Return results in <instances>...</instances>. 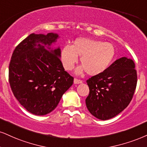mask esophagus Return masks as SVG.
I'll list each match as a JSON object with an SVG mask.
<instances>
[{"mask_svg": "<svg viewBox=\"0 0 147 147\" xmlns=\"http://www.w3.org/2000/svg\"><path fill=\"white\" fill-rule=\"evenodd\" d=\"M82 82V80H78L76 78H75L74 80V83L75 84H81V83Z\"/></svg>", "mask_w": 147, "mask_h": 147, "instance_id": "obj_1", "label": "esophagus"}]
</instances>
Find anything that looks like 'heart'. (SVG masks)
Masks as SVG:
<instances>
[{
	"label": "heart",
	"instance_id": "1",
	"mask_svg": "<svg viewBox=\"0 0 147 147\" xmlns=\"http://www.w3.org/2000/svg\"><path fill=\"white\" fill-rule=\"evenodd\" d=\"M80 57L82 65L76 69V74L84 71L90 76H96L104 71L111 64L115 56V48L110 43L79 38L72 46L66 45L61 52V61L63 67L69 71L73 69Z\"/></svg>",
	"mask_w": 147,
	"mask_h": 147
}]
</instances>
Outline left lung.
Instances as JSON below:
<instances>
[{
    "mask_svg": "<svg viewBox=\"0 0 147 147\" xmlns=\"http://www.w3.org/2000/svg\"><path fill=\"white\" fill-rule=\"evenodd\" d=\"M135 67L133 60L122 57L103 73L86 80L90 92L86 105L92 115L100 120H108L127 108L136 87Z\"/></svg>",
    "mask_w": 147,
    "mask_h": 147,
    "instance_id": "1",
    "label": "left lung"
}]
</instances>
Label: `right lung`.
Wrapping results in <instances>:
<instances>
[{
  "mask_svg": "<svg viewBox=\"0 0 147 147\" xmlns=\"http://www.w3.org/2000/svg\"><path fill=\"white\" fill-rule=\"evenodd\" d=\"M57 33H32L16 47L9 68L12 92L20 104L33 115L41 116L57 108L74 78L65 71L60 47L53 48Z\"/></svg>",
  "mask_w": 147,
  "mask_h": 147,
  "instance_id": "add662e5",
  "label": "right lung"
}]
</instances>
